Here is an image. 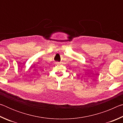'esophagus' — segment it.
Returning a JSON list of instances; mask_svg holds the SVG:
<instances>
[{
	"instance_id": "1",
	"label": "esophagus",
	"mask_w": 123,
	"mask_h": 123,
	"mask_svg": "<svg viewBox=\"0 0 123 123\" xmlns=\"http://www.w3.org/2000/svg\"><path fill=\"white\" fill-rule=\"evenodd\" d=\"M59 63H60L59 62H56V64H59Z\"/></svg>"
}]
</instances>
